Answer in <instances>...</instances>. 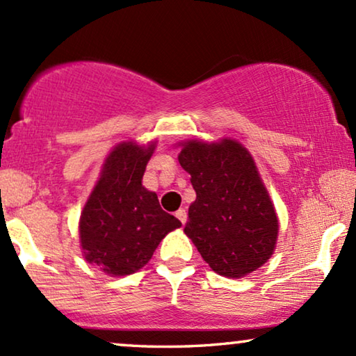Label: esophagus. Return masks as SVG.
<instances>
[{"mask_svg": "<svg viewBox=\"0 0 356 356\" xmlns=\"http://www.w3.org/2000/svg\"><path fill=\"white\" fill-rule=\"evenodd\" d=\"M175 216L179 218V221H181L182 225H186V222H187V211L184 210V208H181V210L175 213Z\"/></svg>", "mask_w": 356, "mask_h": 356, "instance_id": "obj_1", "label": "esophagus"}]
</instances>
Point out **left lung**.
Listing matches in <instances>:
<instances>
[{"label": "left lung", "mask_w": 356, "mask_h": 356, "mask_svg": "<svg viewBox=\"0 0 356 356\" xmlns=\"http://www.w3.org/2000/svg\"><path fill=\"white\" fill-rule=\"evenodd\" d=\"M179 163L197 193L186 234L216 273L244 277L273 254L278 220L248 149L238 141H188Z\"/></svg>", "instance_id": "8db88e82"}]
</instances>
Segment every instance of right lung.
I'll return each mask as SVG.
<instances>
[{"instance_id":"right-lung-1","label":"right lung","mask_w":356,"mask_h":356,"mask_svg":"<svg viewBox=\"0 0 356 356\" xmlns=\"http://www.w3.org/2000/svg\"><path fill=\"white\" fill-rule=\"evenodd\" d=\"M154 145L122 143L108 154L101 179L81 213L84 257L108 275H130L145 267L169 231L181 226L165 213L158 195L141 186Z\"/></svg>"}]
</instances>
